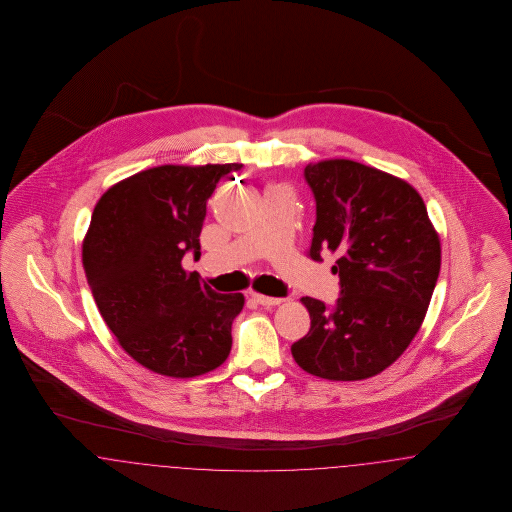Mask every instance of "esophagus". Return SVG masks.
<instances>
[{
    "label": "esophagus",
    "instance_id": "34e87169",
    "mask_svg": "<svg viewBox=\"0 0 512 512\" xmlns=\"http://www.w3.org/2000/svg\"><path fill=\"white\" fill-rule=\"evenodd\" d=\"M251 297H253L259 305H263V307H274V305H280V303H282L280 297H268V295H261V293H253Z\"/></svg>",
    "mask_w": 512,
    "mask_h": 512
}]
</instances>
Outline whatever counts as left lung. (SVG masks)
<instances>
[{
    "mask_svg": "<svg viewBox=\"0 0 512 512\" xmlns=\"http://www.w3.org/2000/svg\"><path fill=\"white\" fill-rule=\"evenodd\" d=\"M303 174L317 203L309 255L338 253L340 297L301 299L311 328L293 343V359L326 380H365L416 336L438 282V234L418 192L388 172L330 159Z\"/></svg>",
    "mask_w": 512,
    "mask_h": 512,
    "instance_id": "left-lung-1",
    "label": "left lung"
}]
</instances>
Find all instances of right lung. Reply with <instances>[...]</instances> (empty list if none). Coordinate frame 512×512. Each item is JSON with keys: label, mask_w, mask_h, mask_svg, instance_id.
<instances>
[{"label": "right lung", "mask_w": 512, "mask_h": 512, "mask_svg": "<svg viewBox=\"0 0 512 512\" xmlns=\"http://www.w3.org/2000/svg\"><path fill=\"white\" fill-rule=\"evenodd\" d=\"M242 167L147 169L109 188L94 209L82 245L88 286L122 349L157 374L194 378L232 349L244 295L211 290L182 259L201 257L207 199Z\"/></svg>", "instance_id": "add662e5"}]
</instances>
